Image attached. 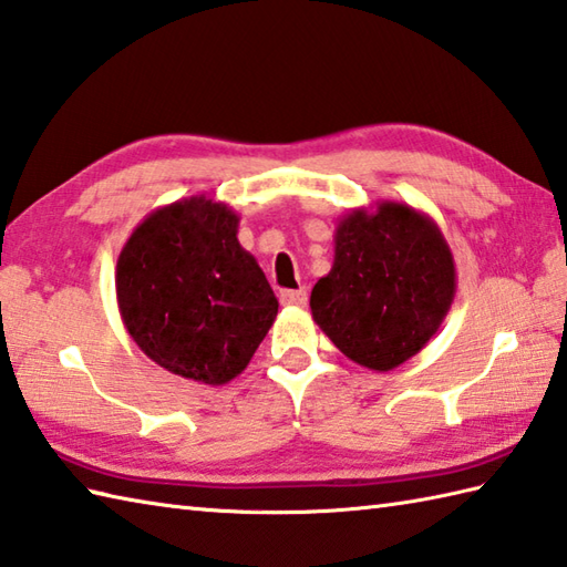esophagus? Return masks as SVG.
<instances>
[{
	"mask_svg": "<svg viewBox=\"0 0 567 567\" xmlns=\"http://www.w3.org/2000/svg\"><path fill=\"white\" fill-rule=\"evenodd\" d=\"M307 290L299 287V290H282L280 292V305L282 307H305L307 305Z\"/></svg>",
	"mask_w": 567,
	"mask_h": 567,
	"instance_id": "1",
	"label": "esophagus"
}]
</instances>
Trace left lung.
<instances>
[{
	"mask_svg": "<svg viewBox=\"0 0 567 567\" xmlns=\"http://www.w3.org/2000/svg\"><path fill=\"white\" fill-rule=\"evenodd\" d=\"M455 260L439 224L380 199L336 226L333 265L311 290V317L353 363L388 372L439 331L455 297Z\"/></svg>",
	"mask_w": 567,
	"mask_h": 567,
	"instance_id": "8db88e82",
	"label": "left lung"
}]
</instances>
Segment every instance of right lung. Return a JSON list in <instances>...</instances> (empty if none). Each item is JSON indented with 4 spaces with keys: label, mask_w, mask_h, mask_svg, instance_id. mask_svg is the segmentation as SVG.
Returning a JSON list of instances; mask_svg holds the SVG:
<instances>
[{
    "label": "right lung",
    "mask_w": 567,
    "mask_h": 567,
    "mask_svg": "<svg viewBox=\"0 0 567 567\" xmlns=\"http://www.w3.org/2000/svg\"><path fill=\"white\" fill-rule=\"evenodd\" d=\"M240 216L195 195L151 212L116 260V302L131 339L173 375L231 382L277 317L258 260L238 244Z\"/></svg>",
    "instance_id": "right-lung-1"
}]
</instances>
